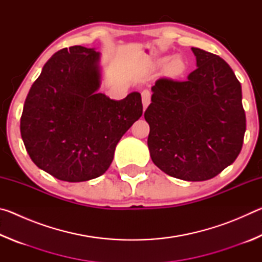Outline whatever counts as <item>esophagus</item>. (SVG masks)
<instances>
[{"label": "esophagus", "mask_w": 262, "mask_h": 262, "mask_svg": "<svg viewBox=\"0 0 262 262\" xmlns=\"http://www.w3.org/2000/svg\"><path fill=\"white\" fill-rule=\"evenodd\" d=\"M150 100H151V95H150V92L148 90H144L142 92V104H143V110L148 107Z\"/></svg>", "instance_id": "34e87169"}]
</instances>
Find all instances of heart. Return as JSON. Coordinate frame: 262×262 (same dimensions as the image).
Returning a JSON list of instances; mask_svg holds the SVG:
<instances>
[{
  "mask_svg": "<svg viewBox=\"0 0 262 262\" xmlns=\"http://www.w3.org/2000/svg\"><path fill=\"white\" fill-rule=\"evenodd\" d=\"M184 68H185L184 62H183V60L179 59V57H176V59H173V60L171 61V63H170V70H171L172 73L179 74V73L183 72Z\"/></svg>",
  "mask_w": 262,
  "mask_h": 262,
  "instance_id": "b5f03b06",
  "label": "heart"
}]
</instances>
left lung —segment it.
<instances>
[{"mask_svg":"<svg viewBox=\"0 0 262 262\" xmlns=\"http://www.w3.org/2000/svg\"><path fill=\"white\" fill-rule=\"evenodd\" d=\"M186 82L161 78L144 112L155 165L186 181L214 178L236 161L246 130L242 85L222 57L192 47Z\"/></svg>","mask_w":262,"mask_h":262,"instance_id":"obj_1","label":"left lung"}]
</instances>
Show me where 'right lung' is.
<instances>
[{"mask_svg": "<svg viewBox=\"0 0 262 262\" xmlns=\"http://www.w3.org/2000/svg\"><path fill=\"white\" fill-rule=\"evenodd\" d=\"M100 53L73 46L53 54L31 86L20 135L32 162L62 181L104 174L115 147L143 112L140 92L121 100L101 92Z\"/></svg>", "mask_w": 262, "mask_h": 262, "instance_id": "right-lung-1", "label": "right lung"}]
</instances>
